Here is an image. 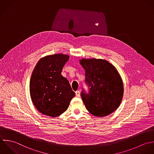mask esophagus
<instances>
[{"mask_svg": "<svg viewBox=\"0 0 154 154\" xmlns=\"http://www.w3.org/2000/svg\"><path fill=\"white\" fill-rule=\"evenodd\" d=\"M75 95H76V96H77V97H79L80 95V92L79 91H76V92H75Z\"/></svg>", "mask_w": 154, "mask_h": 154, "instance_id": "1", "label": "esophagus"}]
</instances>
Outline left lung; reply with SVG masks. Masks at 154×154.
Here are the masks:
<instances>
[{
  "label": "left lung",
  "instance_id": "obj_1",
  "mask_svg": "<svg viewBox=\"0 0 154 154\" xmlns=\"http://www.w3.org/2000/svg\"><path fill=\"white\" fill-rule=\"evenodd\" d=\"M80 63L85 70V83L89 88L81 97L86 109L95 116L104 117L115 112L124 95L122 80L116 68L103 59H82Z\"/></svg>",
  "mask_w": 154,
  "mask_h": 154
}]
</instances>
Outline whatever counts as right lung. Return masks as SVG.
<instances>
[{
    "label": "right lung",
    "mask_w": 154,
    "mask_h": 154,
    "mask_svg": "<svg viewBox=\"0 0 154 154\" xmlns=\"http://www.w3.org/2000/svg\"><path fill=\"white\" fill-rule=\"evenodd\" d=\"M69 56L63 54L46 56L36 65L30 80V95L36 109L53 118L65 112L75 94L68 80L61 74Z\"/></svg>",
    "instance_id": "1"
}]
</instances>
